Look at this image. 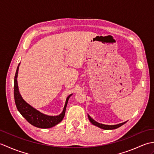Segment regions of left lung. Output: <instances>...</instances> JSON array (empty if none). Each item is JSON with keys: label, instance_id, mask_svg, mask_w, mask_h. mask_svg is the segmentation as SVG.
I'll return each instance as SVG.
<instances>
[{"label": "left lung", "instance_id": "1", "mask_svg": "<svg viewBox=\"0 0 154 154\" xmlns=\"http://www.w3.org/2000/svg\"><path fill=\"white\" fill-rule=\"evenodd\" d=\"M88 118H89V120L91 122V123L93 124V125L96 126L97 127L100 128H102L104 130H113V129H116L118 128H119L120 126H122L124 124H125L126 122H124L122 123H120V124H115V125H106V124H100L97 122V121H95L94 120H93L92 118H91L89 114H88Z\"/></svg>", "mask_w": 154, "mask_h": 154}]
</instances>
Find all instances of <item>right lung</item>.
Listing matches in <instances>:
<instances>
[{
  "instance_id": "obj_1",
  "label": "right lung",
  "mask_w": 154,
  "mask_h": 154,
  "mask_svg": "<svg viewBox=\"0 0 154 154\" xmlns=\"http://www.w3.org/2000/svg\"><path fill=\"white\" fill-rule=\"evenodd\" d=\"M16 69L15 77H14V94L16 106L17 107L18 110L22 114V116L28 122L35 127L40 128H50L57 125V124L61 122L64 118L65 110H66L67 104L69 99L73 94H69L66 99L65 104L62 112L57 116H49L42 113L40 111L35 109V108L32 106L27 102H26L20 93L18 85V73L20 66Z\"/></svg>"
}]
</instances>
